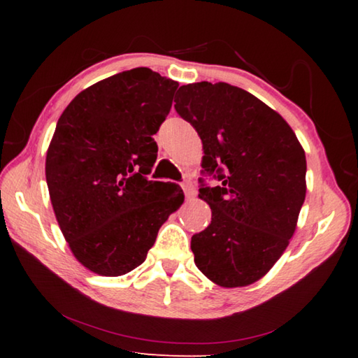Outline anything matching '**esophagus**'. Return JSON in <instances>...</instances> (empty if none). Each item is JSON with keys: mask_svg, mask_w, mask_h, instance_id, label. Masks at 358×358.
Here are the masks:
<instances>
[{"mask_svg": "<svg viewBox=\"0 0 358 358\" xmlns=\"http://www.w3.org/2000/svg\"><path fill=\"white\" fill-rule=\"evenodd\" d=\"M181 186H183V191H185V194H186V197H187V199H191V197L196 196V187H194V183H192V181L186 180L185 183L181 185Z\"/></svg>", "mask_w": 358, "mask_h": 358, "instance_id": "obj_1", "label": "esophagus"}]
</instances>
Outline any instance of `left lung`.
Returning a JSON list of instances; mask_svg holds the SVG:
<instances>
[{
  "mask_svg": "<svg viewBox=\"0 0 358 358\" xmlns=\"http://www.w3.org/2000/svg\"><path fill=\"white\" fill-rule=\"evenodd\" d=\"M175 110L202 141V169L220 186L199 197L210 226L192 235L197 268L221 287H245L268 273L296 229L306 196V157L280 113L229 83L183 85Z\"/></svg>",
  "mask_w": 358,
  "mask_h": 358,
  "instance_id": "left-lung-1",
  "label": "left lung"
}]
</instances>
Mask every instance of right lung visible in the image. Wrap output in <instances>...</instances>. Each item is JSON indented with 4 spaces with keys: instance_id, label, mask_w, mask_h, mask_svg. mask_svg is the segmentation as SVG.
Instances as JSON below:
<instances>
[{
    "instance_id": "obj_1",
    "label": "right lung",
    "mask_w": 358,
    "mask_h": 358,
    "mask_svg": "<svg viewBox=\"0 0 358 358\" xmlns=\"http://www.w3.org/2000/svg\"><path fill=\"white\" fill-rule=\"evenodd\" d=\"M177 88L148 68L124 71L78 93L58 120L45 157L48 194L72 254L96 275L143 264L185 201L178 185L147 178L153 136Z\"/></svg>"
}]
</instances>
